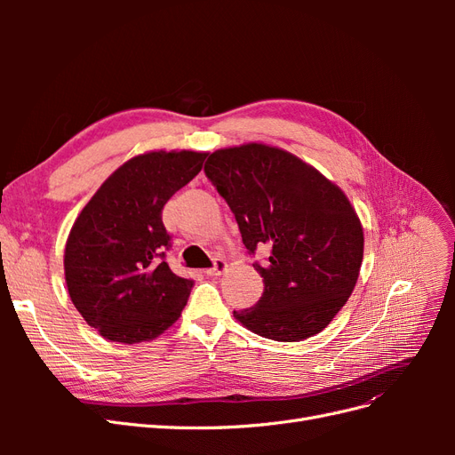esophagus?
Returning a JSON list of instances; mask_svg holds the SVG:
<instances>
[{"instance_id":"34e87169","label":"esophagus","mask_w":455,"mask_h":455,"mask_svg":"<svg viewBox=\"0 0 455 455\" xmlns=\"http://www.w3.org/2000/svg\"><path fill=\"white\" fill-rule=\"evenodd\" d=\"M228 269V261L222 258H216L214 259V266L211 269H206L204 273L209 275V277H218V275H222Z\"/></svg>"}]
</instances>
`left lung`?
<instances>
[{"mask_svg":"<svg viewBox=\"0 0 455 455\" xmlns=\"http://www.w3.org/2000/svg\"><path fill=\"white\" fill-rule=\"evenodd\" d=\"M204 172L226 199L254 254L264 294L233 311L251 332L275 341L307 339L346 306L359 279L364 231L347 196L309 163L277 146L251 142L216 149Z\"/></svg>","mask_w":455,"mask_h":455,"instance_id":"8db88e82","label":"left lung"}]
</instances>
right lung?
Instances as JSON below:
<instances>
[{
    "instance_id": "right-lung-1",
    "label": "right lung",
    "mask_w": 455,
    "mask_h": 455,
    "mask_svg": "<svg viewBox=\"0 0 455 455\" xmlns=\"http://www.w3.org/2000/svg\"><path fill=\"white\" fill-rule=\"evenodd\" d=\"M203 151H146L123 163L79 212L64 251L72 304L109 341L161 336L180 316L194 281L164 261L161 211L203 169Z\"/></svg>"
}]
</instances>
